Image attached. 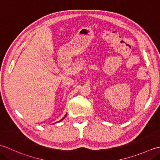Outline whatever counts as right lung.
Segmentation results:
<instances>
[{
	"mask_svg": "<svg viewBox=\"0 0 160 160\" xmlns=\"http://www.w3.org/2000/svg\"><path fill=\"white\" fill-rule=\"evenodd\" d=\"M66 116H67V113H66V115H64V118H62V119H61V120H60V121H59V122H60V121H62V120H63V119H64V118H66Z\"/></svg>",
	"mask_w": 160,
	"mask_h": 160,
	"instance_id": "add662e5",
	"label": "right lung"
}]
</instances>
